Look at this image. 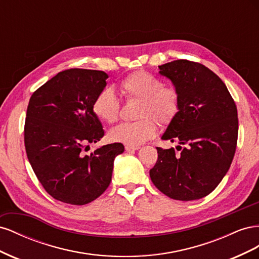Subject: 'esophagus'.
<instances>
[{
    "instance_id": "esophagus-1",
    "label": "esophagus",
    "mask_w": 259,
    "mask_h": 259,
    "mask_svg": "<svg viewBox=\"0 0 259 259\" xmlns=\"http://www.w3.org/2000/svg\"><path fill=\"white\" fill-rule=\"evenodd\" d=\"M139 147L138 146H125V150H126L127 152H131V151H135V150H138Z\"/></svg>"
}]
</instances>
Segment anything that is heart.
Wrapping results in <instances>:
<instances>
[{
    "instance_id": "1",
    "label": "heart",
    "mask_w": 259,
    "mask_h": 259,
    "mask_svg": "<svg viewBox=\"0 0 259 259\" xmlns=\"http://www.w3.org/2000/svg\"><path fill=\"white\" fill-rule=\"evenodd\" d=\"M127 99L140 100L138 121L116 125L109 132V139L127 146H139L155 136L156 123L167 125L179 111V95L175 89L164 86L159 77L146 71H136L120 83ZM93 111L100 121L114 123L120 112V101L111 88L101 90L93 103Z\"/></svg>"
}]
</instances>
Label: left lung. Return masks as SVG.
Returning a JSON list of instances; mask_svg holds the SVG:
<instances>
[{
  "mask_svg": "<svg viewBox=\"0 0 259 259\" xmlns=\"http://www.w3.org/2000/svg\"><path fill=\"white\" fill-rule=\"evenodd\" d=\"M173 83L179 111L162 135L178 143L158 150L150 178L168 198L192 201L206 197L228 171L238 140L237 106L225 83L198 62L174 60L159 66Z\"/></svg>",
  "mask_w": 259,
  "mask_h": 259,
  "instance_id": "obj_1",
  "label": "left lung"
}]
</instances>
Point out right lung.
<instances>
[{"label": "right lung", "mask_w": 259, "mask_h": 259, "mask_svg": "<svg viewBox=\"0 0 259 259\" xmlns=\"http://www.w3.org/2000/svg\"><path fill=\"white\" fill-rule=\"evenodd\" d=\"M108 74L98 70L69 69L36 90L29 100L25 147L37 179L54 199L84 205L110 185L113 162L124 146L115 143L84 154L105 132L93 111Z\"/></svg>", "instance_id": "1"}]
</instances>
